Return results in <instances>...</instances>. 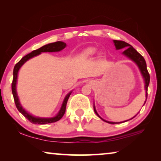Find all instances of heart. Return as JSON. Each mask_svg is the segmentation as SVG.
<instances>
[{
    "mask_svg": "<svg viewBox=\"0 0 161 161\" xmlns=\"http://www.w3.org/2000/svg\"><path fill=\"white\" fill-rule=\"evenodd\" d=\"M96 53V49L94 47H89L86 49L83 52V55L87 57V56H91L92 54H94Z\"/></svg>",
    "mask_w": 161,
    "mask_h": 161,
    "instance_id": "obj_1",
    "label": "heart"
}]
</instances>
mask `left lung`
Instances as JSON below:
<instances>
[{"instance_id": "1", "label": "left lung", "mask_w": 161, "mask_h": 161, "mask_svg": "<svg viewBox=\"0 0 161 161\" xmlns=\"http://www.w3.org/2000/svg\"><path fill=\"white\" fill-rule=\"evenodd\" d=\"M114 45H115L116 50H120V49H122V48H127L123 52V54H124V55L128 57L129 59H131L132 61L134 62L135 63L138 65V68H139V69L141 72V75H142L144 79V81H145V89L146 91V99H147V97H148V86L149 85V82H150V75H149V73L148 72V69H147L146 62L145 61V59H144L143 57L141 55V54L138 53V52L136 51L131 45L129 44V43H127L124 41H121V40H114ZM146 102H145V103H146ZM145 103H144V104H145ZM94 110L97 115L99 116L100 119H102L103 121L107 122V123L111 124L123 123V122H111V121H106V120L103 119L102 118H101L99 114H97L94 106ZM128 121H129V120H128ZM126 121H125L124 122H126Z\"/></svg>"}]
</instances>
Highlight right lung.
I'll list each match as a JSON object with an SVG mask.
<instances>
[{"label":"right lung","mask_w":161,"mask_h":161,"mask_svg":"<svg viewBox=\"0 0 161 161\" xmlns=\"http://www.w3.org/2000/svg\"><path fill=\"white\" fill-rule=\"evenodd\" d=\"M66 43L63 42L58 41L53 43H50V44L45 45L42 46L37 50H33L32 53H29L27 54V55L24 56L23 58H22L20 61H19L17 64L15 65L14 69H13V82H12V93L13 95V98H14L15 103L16 107H17L18 110L20 111V112L23 114V115L27 119L29 120V121H31V123L35 124H50V123H54V122H56L59 121V119H62V117L64 116L65 113V111H66V106L68 99L70 96L72 92H70L69 93L67 94V96L65 97L64 99L62 102V107L60 108V110L59 111L58 114H57V116L53 118H40V117H35L33 116L31 114L27 112V111L24 109L22 107L20 101H19L17 92H16V84H17V79H18V71L20 69V68L22 67L26 61H28L32 58H33L35 56H37L38 54H40L42 53H53V52H59L66 47Z\"/></svg>","instance_id":"obj_1"}]
</instances>
